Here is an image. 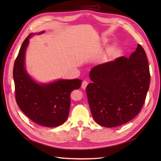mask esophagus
Wrapping results in <instances>:
<instances>
[{
    "mask_svg": "<svg viewBox=\"0 0 161 161\" xmlns=\"http://www.w3.org/2000/svg\"><path fill=\"white\" fill-rule=\"evenodd\" d=\"M87 85H88L87 81H83L82 82V84H81V88H82L83 89H85L86 87V86H87Z\"/></svg>",
    "mask_w": 161,
    "mask_h": 161,
    "instance_id": "34e87169",
    "label": "esophagus"
}]
</instances>
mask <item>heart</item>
Returning a JSON list of instances; mask_svg holds the SVG:
<instances>
[{"instance_id": "obj_1", "label": "heart", "mask_w": 161, "mask_h": 161, "mask_svg": "<svg viewBox=\"0 0 161 161\" xmlns=\"http://www.w3.org/2000/svg\"><path fill=\"white\" fill-rule=\"evenodd\" d=\"M107 42H108V39H106V38L103 39V44L105 45L107 43Z\"/></svg>"}]
</instances>
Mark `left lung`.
Returning <instances> with one entry per match:
<instances>
[{"label":"left lung","instance_id":"1","mask_svg":"<svg viewBox=\"0 0 161 161\" xmlns=\"http://www.w3.org/2000/svg\"><path fill=\"white\" fill-rule=\"evenodd\" d=\"M92 83L86 88L94 120L105 127L122 125L142 109L150 86V75L146 53L138 44L129 58L119 57L93 67Z\"/></svg>","mask_w":161,"mask_h":161}]
</instances>
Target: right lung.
I'll use <instances>...</instances> for the list:
<instances>
[{
    "mask_svg": "<svg viewBox=\"0 0 161 161\" xmlns=\"http://www.w3.org/2000/svg\"><path fill=\"white\" fill-rule=\"evenodd\" d=\"M33 34H30L24 40L14 62L16 101L21 110L34 122L47 127H57L67 120L70 109V94L81 86L82 81L74 79L58 80L49 83L36 82L28 74L25 65L26 49Z\"/></svg>",
    "mask_w": 161,
    "mask_h": 161,
    "instance_id": "1",
    "label": "right lung"
}]
</instances>
